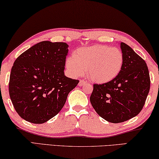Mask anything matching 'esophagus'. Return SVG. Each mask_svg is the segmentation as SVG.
<instances>
[{
    "mask_svg": "<svg viewBox=\"0 0 159 159\" xmlns=\"http://www.w3.org/2000/svg\"><path fill=\"white\" fill-rule=\"evenodd\" d=\"M86 81H85V80H80V81H79V86H84V85L86 84Z\"/></svg>",
    "mask_w": 159,
    "mask_h": 159,
    "instance_id": "obj_1",
    "label": "esophagus"
}]
</instances>
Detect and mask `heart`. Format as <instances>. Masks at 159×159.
I'll return each instance as SVG.
<instances>
[{
  "label": "heart",
  "mask_w": 159,
  "mask_h": 159,
  "mask_svg": "<svg viewBox=\"0 0 159 159\" xmlns=\"http://www.w3.org/2000/svg\"><path fill=\"white\" fill-rule=\"evenodd\" d=\"M124 64V54L116 47L106 45H94L80 48L68 57L66 66L75 77L84 75L97 84H105L119 74Z\"/></svg>",
  "instance_id": "obj_1"
}]
</instances>
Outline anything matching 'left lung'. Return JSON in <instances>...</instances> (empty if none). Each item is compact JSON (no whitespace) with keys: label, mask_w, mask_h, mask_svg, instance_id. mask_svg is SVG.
<instances>
[{"label":"left lung","mask_w":159,"mask_h":159,"mask_svg":"<svg viewBox=\"0 0 159 159\" xmlns=\"http://www.w3.org/2000/svg\"><path fill=\"white\" fill-rule=\"evenodd\" d=\"M120 48L124 64L120 73L111 81L93 84L90 97L96 113L113 124L124 122L141 112L151 84L145 61L124 43H120Z\"/></svg>","instance_id":"obj_1"}]
</instances>
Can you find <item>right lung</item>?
<instances>
[{
	"label": "right lung",
	"mask_w": 159,
	"mask_h": 159,
	"mask_svg": "<svg viewBox=\"0 0 159 159\" xmlns=\"http://www.w3.org/2000/svg\"><path fill=\"white\" fill-rule=\"evenodd\" d=\"M68 45L42 41L20 54L11 68L9 95L23 119L43 124L58 114L79 80L64 74Z\"/></svg>",
	"instance_id": "obj_1"
}]
</instances>
